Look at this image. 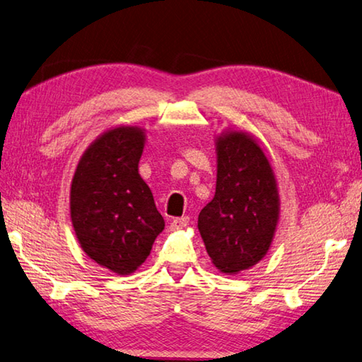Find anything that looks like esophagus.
Segmentation results:
<instances>
[{
    "mask_svg": "<svg viewBox=\"0 0 362 362\" xmlns=\"http://www.w3.org/2000/svg\"><path fill=\"white\" fill-rule=\"evenodd\" d=\"M189 226V216H182V218H175L170 223V229L171 230H180L185 229V227Z\"/></svg>",
    "mask_w": 362,
    "mask_h": 362,
    "instance_id": "34e87169",
    "label": "esophagus"
}]
</instances>
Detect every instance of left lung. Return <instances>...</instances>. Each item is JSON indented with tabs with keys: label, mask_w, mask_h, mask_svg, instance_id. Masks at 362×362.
<instances>
[{
	"label": "left lung",
	"mask_w": 362,
	"mask_h": 362,
	"mask_svg": "<svg viewBox=\"0 0 362 362\" xmlns=\"http://www.w3.org/2000/svg\"><path fill=\"white\" fill-rule=\"evenodd\" d=\"M216 146V192L199 214V230L219 272L235 275L267 255L280 219L275 171L257 139L224 130Z\"/></svg>",
	"instance_id": "obj_1"
}]
</instances>
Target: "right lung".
Here are the masks:
<instances>
[{"label":"right lung","mask_w":362,"mask_h":362,"mask_svg":"<svg viewBox=\"0 0 362 362\" xmlns=\"http://www.w3.org/2000/svg\"><path fill=\"white\" fill-rule=\"evenodd\" d=\"M146 130L119 125L93 139L71 180L69 213L82 251L116 275H130L165 229L138 163Z\"/></svg>","instance_id":"right-lung-1"}]
</instances>
